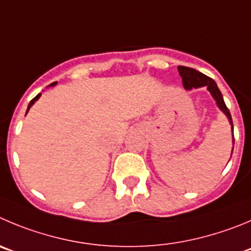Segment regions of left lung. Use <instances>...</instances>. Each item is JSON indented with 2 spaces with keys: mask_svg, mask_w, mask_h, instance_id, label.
<instances>
[{
  "mask_svg": "<svg viewBox=\"0 0 251 251\" xmlns=\"http://www.w3.org/2000/svg\"><path fill=\"white\" fill-rule=\"evenodd\" d=\"M179 75L182 76V81H183V86L186 89H192V88H201V86H207L208 90L210 91V94L213 95L215 100H217V104L219 106V109L224 112V114L228 116L229 121L231 124V130H233V121H231V115L229 109L226 107V102H224L223 97H222L221 90L218 89L217 84L209 76L204 75L203 73L198 72V70L193 69V68L183 67V65H179L178 67ZM233 139H234V133H233ZM233 153V151H231Z\"/></svg>",
  "mask_w": 251,
  "mask_h": 251,
  "instance_id": "left-lung-1",
  "label": "left lung"
}]
</instances>
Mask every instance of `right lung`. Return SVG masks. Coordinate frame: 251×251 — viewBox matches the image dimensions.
Listing matches in <instances>:
<instances>
[{"instance_id": "right-lung-1", "label": "right lung", "mask_w": 251, "mask_h": 251, "mask_svg": "<svg viewBox=\"0 0 251 251\" xmlns=\"http://www.w3.org/2000/svg\"><path fill=\"white\" fill-rule=\"evenodd\" d=\"M55 84H57V83H55V81H54V83H51V84H49V85H55ZM39 97H41V94H38V95H37V97H36V98H33V99L30 100L29 105H28V109H27V111H28V110H29V107H30V106H32V105H33V104H34V101H36V100H38V98H39Z\"/></svg>"}]
</instances>
